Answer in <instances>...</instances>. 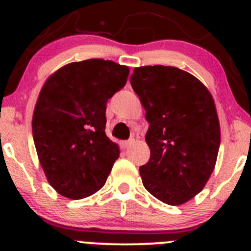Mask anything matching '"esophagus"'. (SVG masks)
I'll use <instances>...</instances> for the list:
<instances>
[{
	"label": "esophagus",
	"mask_w": 251,
	"mask_h": 251,
	"mask_svg": "<svg viewBox=\"0 0 251 251\" xmlns=\"http://www.w3.org/2000/svg\"><path fill=\"white\" fill-rule=\"evenodd\" d=\"M133 142H134V139H129V140H126V142H123L122 143V148L123 149H127L128 146L131 145V144L133 143Z\"/></svg>",
	"instance_id": "obj_1"
}]
</instances>
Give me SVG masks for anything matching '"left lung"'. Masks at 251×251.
I'll return each instance as SVG.
<instances>
[{"label":"left lung","mask_w":251,"mask_h":251,"mask_svg":"<svg viewBox=\"0 0 251 251\" xmlns=\"http://www.w3.org/2000/svg\"><path fill=\"white\" fill-rule=\"evenodd\" d=\"M131 85L150 126L151 155L140 166L144 186L169 205L186 203L214 171L221 128L214 98L197 77L171 66L133 70Z\"/></svg>","instance_id":"left-lung-1"}]
</instances>
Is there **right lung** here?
<instances>
[{
  "label": "right lung",
  "mask_w": 251,
  "mask_h": 251,
  "mask_svg": "<svg viewBox=\"0 0 251 251\" xmlns=\"http://www.w3.org/2000/svg\"><path fill=\"white\" fill-rule=\"evenodd\" d=\"M129 70L109 60L72 62L46 80L31 128L48 183L63 197L82 200L105 185L120 150L105 133L106 103Z\"/></svg>",
  "instance_id": "1"
}]
</instances>
